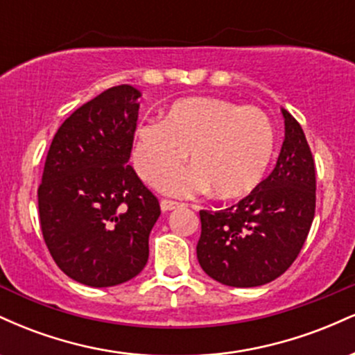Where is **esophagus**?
Wrapping results in <instances>:
<instances>
[{"instance_id":"esophagus-1","label":"esophagus","mask_w":355,"mask_h":355,"mask_svg":"<svg viewBox=\"0 0 355 355\" xmlns=\"http://www.w3.org/2000/svg\"><path fill=\"white\" fill-rule=\"evenodd\" d=\"M178 207H183V203L180 202H175V200H162L160 202V209L164 211H168V210H173V209H178Z\"/></svg>"}]
</instances>
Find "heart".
I'll list each match as a JSON object with an SVG mask.
<instances>
[{
  "label": "heart",
  "instance_id": "obj_1",
  "mask_svg": "<svg viewBox=\"0 0 355 355\" xmlns=\"http://www.w3.org/2000/svg\"><path fill=\"white\" fill-rule=\"evenodd\" d=\"M275 133L262 110L214 96L175 101L165 120L138 123L133 165L144 180L180 164L189 152L194 164L155 178L170 195L200 193L211 187L220 198H235L259 185L272 160Z\"/></svg>",
  "mask_w": 355,
  "mask_h": 355
}]
</instances>
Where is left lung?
<instances>
[{
    "instance_id": "8db88e82",
    "label": "left lung",
    "mask_w": 355,
    "mask_h": 355,
    "mask_svg": "<svg viewBox=\"0 0 355 355\" xmlns=\"http://www.w3.org/2000/svg\"><path fill=\"white\" fill-rule=\"evenodd\" d=\"M275 168L245 198L200 210L197 259L205 274L230 287H257L294 263L315 215V165L302 126L287 110Z\"/></svg>"
}]
</instances>
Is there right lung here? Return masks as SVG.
Listing matches in <instances>:
<instances>
[{"instance_id": "obj_1", "label": "right lung", "mask_w": 355, "mask_h": 355, "mask_svg": "<svg viewBox=\"0 0 355 355\" xmlns=\"http://www.w3.org/2000/svg\"><path fill=\"white\" fill-rule=\"evenodd\" d=\"M141 93L105 89L71 113L53 138L38 189L44 243L61 270L89 287L140 274L160 217L157 197L128 165Z\"/></svg>"}]
</instances>
